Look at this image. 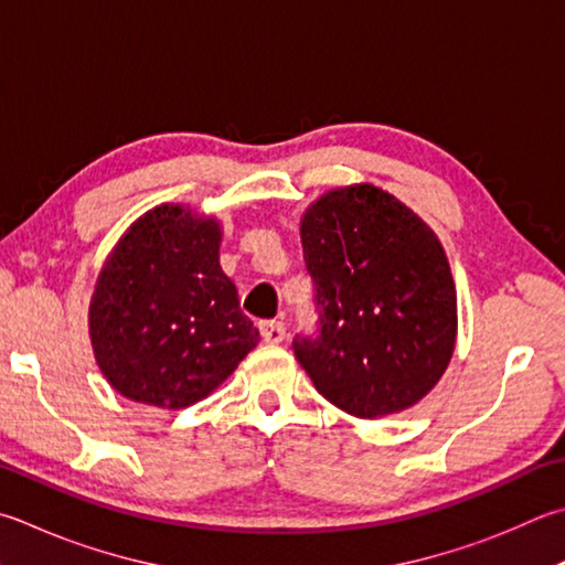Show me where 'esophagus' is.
Instances as JSON below:
<instances>
[{"instance_id": "obj_1", "label": "esophagus", "mask_w": 565, "mask_h": 565, "mask_svg": "<svg viewBox=\"0 0 565 565\" xmlns=\"http://www.w3.org/2000/svg\"><path fill=\"white\" fill-rule=\"evenodd\" d=\"M259 331L266 343H281L286 338V326L281 321H262Z\"/></svg>"}]
</instances>
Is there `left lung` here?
<instances>
[{
  "label": "left lung",
  "instance_id": "obj_1",
  "mask_svg": "<svg viewBox=\"0 0 565 565\" xmlns=\"http://www.w3.org/2000/svg\"><path fill=\"white\" fill-rule=\"evenodd\" d=\"M301 244L318 328L294 335V355L318 393L363 419L423 399L457 338V291L435 232L365 182L316 200Z\"/></svg>",
  "mask_w": 565,
  "mask_h": 565
}]
</instances>
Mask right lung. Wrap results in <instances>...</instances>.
I'll use <instances>...</instances> for the list:
<instances>
[{
  "label": "right lung",
  "instance_id": "right-lung-1",
  "mask_svg": "<svg viewBox=\"0 0 565 565\" xmlns=\"http://www.w3.org/2000/svg\"><path fill=\"white\" fill-rule=\"evenodd\" d=\"M220 222L160 204L122 234L96 281L88 333L100 373L136 403L207 397L259 331L220 266Z\"/></svg>",
  "mask_w": 565,
  "mask_h": 565
}]
</instances>
